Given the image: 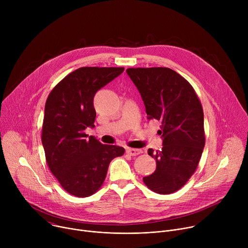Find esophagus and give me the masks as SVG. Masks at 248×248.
<instances>
[{
    "mask_svg": "<svg viewBox=\"0 0 248 248\" xmlns=\"http://www.w3.org/2000/svg\"><path fill=\"white\" fill-rule=\"evenodd\" d=\"M126 153L130 156H137L139 154L142 153V151H141L140 149H133V148H127L126 149Z\"/></svg>",
    "mask_w": 248,
    "mask_h": 248,
    "instance_id": "obj_1",
    "label": "esophagus"
}]
</instances>
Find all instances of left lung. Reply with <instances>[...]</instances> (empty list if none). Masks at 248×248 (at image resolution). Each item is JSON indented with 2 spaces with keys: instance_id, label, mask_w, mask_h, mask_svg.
<instances>
[{
  "instance_id": "8db88e82",
  "label": "left lung",
  "mask_w": 248,
  "mask_h": 248,
  "mask_svg": "<svg viewBox=\"0 0 248 248\" xmlns=\"http://www.w3.org/2000/svg\"><path fill=\"white\" fill-rule=\"evenodd\" d=\"M126 73L142 97L147 119L162 124V150L148 149L156 170L143 182L156 193L175 192L196 170L205 145L201 102L191 84L169 67H129Z\"/></svg>"
}]
</instances>
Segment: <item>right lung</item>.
Listing matches in <instances>:
<instances>
[{"label": "right lung", "instance_id": "add662e5", "mask_svg": "<svg viewBox=\"0 0 248 248\" xmlns=\"http://www.w3.org/2000/svg\"><path fill=\"white\" fill-rule=\"evenodd\" d=\"M124 67L83 66L62 79L50 92L42 126L48 167L69 194L88 197L102 186L111 161L124 147L102 144L84 132L94 127L96 92L119 77Z\"/></svg>", "mask_w": 248, "mask_h": 248}]
</instances>
